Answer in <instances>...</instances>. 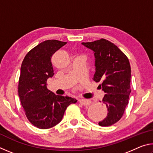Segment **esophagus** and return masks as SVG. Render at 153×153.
<instances>
[{
	"instance_id": "esophagus-1",
	"label": "esophagus",
	"mask_w": 153,
	"mask_h": 153,
	"mask_svg": "<svg viewBox=\"0 0 153 153\" xmlns=\"http://www.w3.org/2000/svg\"><path fill=\"white\" fill-rule=\"evenodd\" d=\"M79 102L81 103L82 105H84V106L90 105V104H91V101H90V100H88V99H80Z\"/></svg>"
}]
</instances>
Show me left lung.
Wrapping results in <instances>:
<instances>
[{
	"instance_id": "1",
	"label": "left lung",
	"mask_w": 153,
	"mask_h": 153,
	"mask_svg": "<svg viewBox=\"0 0 153 153\" xmlns=\"http://www.w3.org/2000/svg\"><path fill=\"white\" fill-rule=\"evenodd\" d=\"M82 45L93 51L95 58L94 81L105 94L102 102L107 106L108 113L98 124L110 126L117 123L123 115L131 93V67L128 57L117 46L102 39Z\"/></svg>"
}]
</instances>
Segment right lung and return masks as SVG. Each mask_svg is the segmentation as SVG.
Masks as SVG:
<instances>
[{"label":"right lung","instance_id":"right-lung-1","mask_svg":"<svg viewBox=\"0 0 153 153\" xmlns=\"http://www.w3.org/2000/svg\"><path fill=\"white\" fill-rule=\"evenodd\" d=\"M66 42L48 40L40 43L25 55L21 66L18 93L25 115L38 128H53L63 119L67 107L77 100L55 95L46 82L54 76L51 56Z\"/></svg>","mask_w":153,"mask_h":153}]
</instances>
